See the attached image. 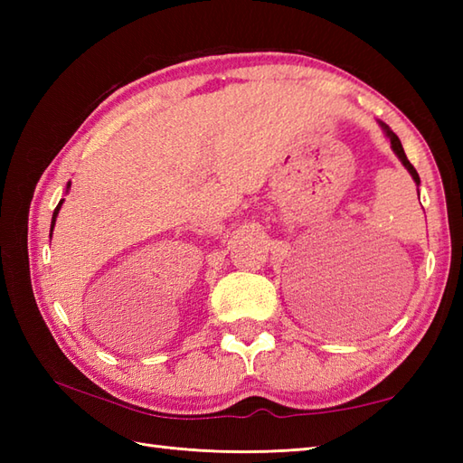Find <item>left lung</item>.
<instances>
[{
	"label": "left lung",
	"mask_w": 463,
	"mask_h": 463,
	"mask_svg": "<svg viewBox=\"0 0 463 463\" xmlns=\"http://www.w3.org/2000/svg\"><path fill=\"white\" fill-rule=\"evenodd\" d=\"M382 127H383V131H386L388 139H390V143H392V149H394V153L398 155V159H400L402 163H404V166L410 171L411 179L416 181V184H420V175H418V171L414 169V165H411V163L408 161V156H406V153H404V146H402V143H400V139H398V135H396L394 131H392L386 123H382Z\"/></svg>",
	"instance_id": "1"
}]
</instances>
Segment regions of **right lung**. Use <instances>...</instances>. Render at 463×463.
Segmentation results:
<instances>
[{"instance_id": "add662e5", "label": "right lung", "mask_w": 463, "mask_h": 463, "mask_svg": "<svg viewBox=\"0 0 463 463\" xmlns=\"http://www.w3.org/2000/svg\"><path fill=\"white\" fill-rule=\"evenodd\" d=\"M67 189H69V184H67ZM61 204H63V201H59V204L55 206V211H53V219H52V232H53V224H55V219H57V213H59V209H61Z\"/></svg>"}]
</instances>
